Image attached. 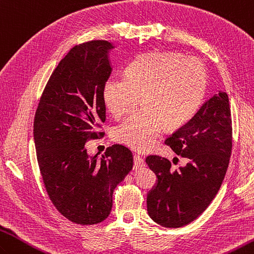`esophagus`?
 Returning a JSON list of instances; mask_svg holds the SVG:
<instances>
[{
	"instance_id": "esophagus-1",
	"label": "esophagus",
	"mask_w": 254,
	"mask_h": 254,
	"mask_svg": "<svg viewBox=\"0 0 254 254\" xmlns=\"http://www.w3.org/2000/svg\"><path fill=\"white\" fill-rule=\"evenodd\" d=\"M145 166L144 164V161L141 156L139 155H133V170H141V168H143Z\"/></svg>"
}]
</instances>
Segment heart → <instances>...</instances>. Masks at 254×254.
<instances>
[{
    "label": "heart",
    "mask_w": 254,
    "mask_h": 254,
    "mask_svg": "<svg viewBox=\"0 0 254 254\" xmlns=\"http://www.w3.org/2000/svg\"><path fill=\"white\" fill-rule=\"evenodd\" d=\"M204 64L176 52L140 54L128 63L124 76L109 77L102 99L110 114L120 120L140 101L143 108L113 131L115 141L134 151L153 148L164 129L178 128L199 110L206 91Z\"/></svg>",
    "instance_id": "heart-1"
}]
</instances>
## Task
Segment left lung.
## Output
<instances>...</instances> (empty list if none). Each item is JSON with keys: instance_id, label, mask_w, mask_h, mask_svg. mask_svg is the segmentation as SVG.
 Returning a JSON list of instances; mask_svg holds the SVG:
<instances>
[{"instance_id": "8db88e82", "label": "left lung", "mask_w": 254, "mask_h": 254, "mask_svg": "<svg viewBox=\"0 0 254 254\" xmlns=\"http://www.w3.org/2000/svg\"><path fill=\"white\" fill-rule=\"evenodd\" d=\"M165 143L188 163L173 171L165 157H146V164L157 177L156 185L146 196V207L155 223L178 228L193 222L205 211L226 175L233 148L227 93L214 94Z\"/></svg>"}]
</instances>
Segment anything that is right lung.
I'll return each mask as SVG.
<instances>
[{"label": "right lung", "mask_w": 254, "mask_h": 254, "mask_svg": "<svg viewBox=\"0 0 254 254\" xmlns=\"http://www.w3.org/2000/svg\"><path fill=\"white\" fill-rule=\"evenodd\" d=\"M114 46L93 40L75 46L51 75L33 122L39 168L51 201L72 223L94 225L110 215L113 192L132 170L131 151L121 144L90 156L86 144L105 122L104 81Z\"/></svg>", "instance_id": "right-lung-1"}]
</instances>
